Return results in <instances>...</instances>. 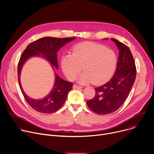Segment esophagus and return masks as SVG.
I'll return each mask as SVG.
<instances>
[{
    "label": "esophagus",
    "mask_w": 154,
    "mask_h": 154,
    "mask_svg": "<svg viewBox=\"0 0 154 154\" xmlns=\"http://www.w3.org/2000/svg\"><path fill=\"white\" fill-rule=\"evenodd\" d=\"M82 87H80V86H79V85H73V87H72V88L73 89H80V88H81Z\"/></svg>",
    "instance_id": "34e87169"
}]
</instances>
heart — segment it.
I'll list each match as a JSON object with an SVG mask.
<instances>
[{"instance_id": "heart-1", "label": "heart", "mask_w": 154, "mask_h": 154, "mask_svg": "<svg viewBox=\"0 0 154 154\" xmlns=\"http://www.w3.org/2000/svg\"><path fill=\"white\" fill-rule=\"evenodd\" d=\"M117 61V56L113 50L98 44L83 42L74 47L72 54L63 56L61 67L70 80L76 78L83 67L85 71L78 79L80 83L93 82L95 85H101L114 75Z\"/></svg>"}]
</instances>
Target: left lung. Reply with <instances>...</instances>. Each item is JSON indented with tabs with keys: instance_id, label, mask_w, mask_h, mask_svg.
<instances>
[{
	"instance_id": "left-lung-1",
	"label": "left lung",
	"mask_w": 154,
	"mask_h": 154,
	"mask_svg": "<svg viewBox=\"0 0 154 154\" xmlns=\"http://www.w3.org/2000/svg\"><path fill=\"white\" fill-rule=\"evenodd\" d=\"M111 40L119 50L116 71L110 81L95 88L94 97L87 101L90 109L100 115L112 113L121 107L129 95L136 75L135 63L130 48L116 39Z\"/></svg>"
}]
</instances>
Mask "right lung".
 Here are the masks:
<instances>
[{
    "label": "right lung",
    "mask_w": 154,
    "mask_h": 154,
    "mask_svg": "<svg viewBox=\"0 0 154 154\" xmlns=\"http://www.w3.org/2000/svg\"><path fill=\"white\" fill-rule=\"evenodd\" d=\"M75 38V37H42L27 45L21 54L18 65L19 85L27 103L38 112L51 114L57 111L64 104L69 92L72 90L73 83L62 79L54 72V82L50 92L43 98L33 99L27 96L23 90L20 81L22 68L29 58L37 57L47 60L51 64L53 71H54V68L58 69L57 52L67 43Z\"/></svg>",
    "instance_id": "right-lung-1"
}]
</instances>
